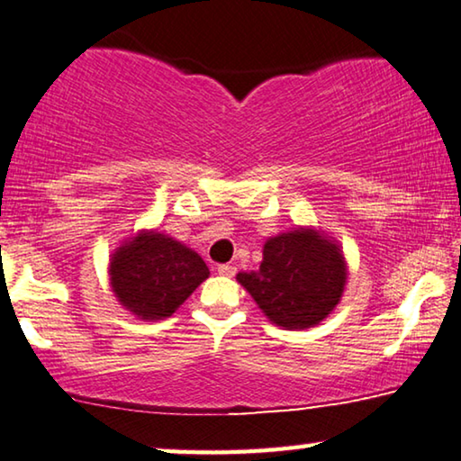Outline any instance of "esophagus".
<instances>
[{"mask_svg": "<svg viewBox=\"0 0 461 461\" xmlns=\"http://www.w3.org/2000/svg\"><path fill=\"white\" fill-rule=\"evenodd\" d=\"M217 273L223 275V276H233V275H236V267H231V265H219V267H217Z\"/></svg>", "mask_w": 461, "mask_h": 461, "instance_id": "obj_1", "label": "esophagus"}]
</instances>
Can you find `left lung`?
<instances>
[{
  "mask_svg": "<svg viewBox=\"0 0 461 461\" xmlns=\"http://www.w3.org/2000/svg\"><path fill=\"white\" fill-rule=\"evenodd\" d=\"M238 283L262 313L285 330H305L330 316L345 294L348 268L342 246L312 225L276 233L262 246L257 270Z\"/></svg>",
  "mask_w": 461,
  "mask_h": 461,
  "instance_id": "1",
  "label": "left lung"
}]
</instances>
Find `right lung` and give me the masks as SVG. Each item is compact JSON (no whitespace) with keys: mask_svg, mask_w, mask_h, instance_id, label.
<instances>
[{"mask_svg":"<svg viewBox=\"0 0 461 461\" xmlns=\"http://www.w3.org/2000/svg\"><path fill=\"white\" fill-rule=\"evenodd\" d=\"M111 289L139 320L170 318L209 279V268L193 248L158 230H139L111 254Z\"/></svg>","mask_w":461,"mask_h":461,"instance_id":"right-lung-1","label":"right lung"}]
</instances>
